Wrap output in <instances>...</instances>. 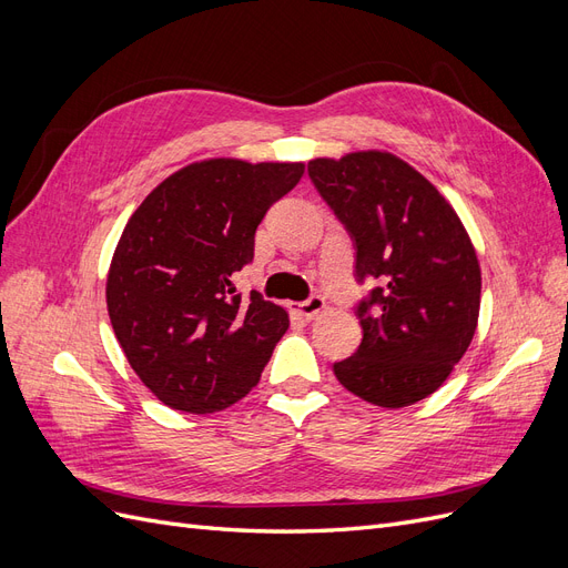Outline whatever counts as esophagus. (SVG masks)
Returning a JSON list of instances; mask_svg holds the SVG:
<instances>
[{
	"mask_svg": "<svg viewBox=\"0 0 568 568\" xmlns=\"http://www.w3.org/2000/svg\"><path fill=\"white\" fill-rule=\"evenodd\" d=\"M291 311L298 313L305 320H313L315 315H320L324 311V298L322 296H311V298L303 301V303L291 305Z\"/></svg>",
	"mask_w": 568,
	"mask_h": 568,
	"instance_id": "1",
	"label": "esophagus"
}]
</instances>
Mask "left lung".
<instances>
[{
    "label": "left lung",
    "instance_id": "8db88e82",
    "mask_svg": "<svg viewBox=\"0 0 568 568\" xmlns=\"http://www.w3.org/2000/svg\"><path fill=\"white\" fill-rule=\"evenodd\" d=\"M320 196L355 244V280H376L355 307L359 348L336 379L379 407L424 400L467 353L480 307V267L453 205L388 151L307 163Z\"/></svg>",
    "mask_w": 568,
    "mask_h": 568
}]
</instances>
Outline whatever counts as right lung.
Instances as JSON below:
<instances>
[{
    "instance_id": "obj_1",
    "label": "right lung",
    "mask_w": 568,
    "mask_h": 568,
    "mask_svg": "<svg viewBox=\"0 0 568 568\" xmlns=\"http://www.w3.org/2000/svg\"><path fill=\"white\" fill-rule=\"evenodd\" d=\"M303 170L199 161L128 220L106 280L109 317L130 367L168 407L209 415L261 382L288 315L257 291L244 301L232 274L253 261L257 225Z\"/></svg>"
}]
</instances>
